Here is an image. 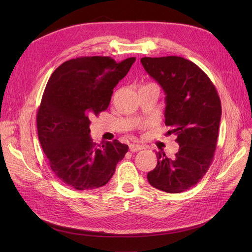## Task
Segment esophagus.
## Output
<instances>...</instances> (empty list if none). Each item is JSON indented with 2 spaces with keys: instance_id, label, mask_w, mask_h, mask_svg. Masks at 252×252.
I'll return each instance as SVG.
<instances>
[{
  "instance_id": "obj_1",
  "label": "esophagus",
  "mask_w": 252,
  "mask_h": 252,
  "mask_svg": "<svg viewBox=\"0 0 252 252\" xmlns=\"http://www.w3.org/2000/svg\"><path fill=\"white\" fill-rule=\"evenodd\" d=\"M129 149H130V151H132V152H135V151L144 149V146H142V145H139V144H130L129 145Z\"/></svg>"
}]
</instances>
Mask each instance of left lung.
Returning <instances> with one entry per match:
<instances>
[{"label": "left lung", "instance_id": "1", "mask_svg": "<svg viewBox=\"0 0 252 252\" xmlns=\"http://www.w3.org/2000/svg\"><path fill=\"white\" fill-rule=\"evenodd\" d=\"M141 63L164 90L167 134L177 135L180 145L173 158L157 152L158 164L147 180L162 191L183 192L199 183L212 163L222 116L220 96L207 74L191 61L145 57Z\"/></svg>", "mask_w": 252, "mask_h": 252}]
</instances>
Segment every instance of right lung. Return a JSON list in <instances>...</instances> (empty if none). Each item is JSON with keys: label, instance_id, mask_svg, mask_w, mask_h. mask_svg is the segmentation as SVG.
Segmentation results:
<instances>
[{"label": "right lung", "instance_id": "right-lung-1", "mask_svg": "<svg viewBox=\"0 0 252 252\" xmlns=\"http://www.w3.org/2000/svg\"><path fill=\"white\" fill-rule=\"evenodd\" d=\"M134 61L81 57L66 61L49 78L36 114L37 135L52 172L66 186L106 185L128 151L118 140L94 143L89 125L91 117L107 109L113 88Z\"/></svg>", "mask_w": 252, "mask_h": 252}]
</instances>
